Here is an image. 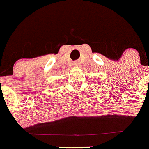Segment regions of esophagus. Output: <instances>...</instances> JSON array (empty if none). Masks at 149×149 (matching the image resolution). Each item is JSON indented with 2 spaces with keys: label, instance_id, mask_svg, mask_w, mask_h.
<instances>
[{
  "label": "esophagus",
  "instance_id": "1",
  "mask_svg": "<svg viewBox=\"0 0 149 149\" xmlns=\"http://www.w3.org/2000/svg\"><path fill=\"white\" fill-rule=\"evenodd\" d=\"M80 65H81V63H80V62H79V61H75V62H74V64H73L74 66H76V67L80 66Z\"/></svg>",
  "mask_w": 149,
  "mask_h": 149
}]
</instances>
